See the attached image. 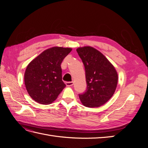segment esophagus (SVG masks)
<instances>
[{"instance_id": "34e87169", "label": "esophagus", "mask_w": 148, "mask_h": 148, "mask_svg": "<svg viewBox=\"0 0 148 148\" xmlns=\"http://www.w3.org/2000/svg\"><path fill=\"white\" fill-rule=\"evenodd\" d=\"M66 85L67 86H71L73 85V82H66Z\"/></svg>"}]
</instances>
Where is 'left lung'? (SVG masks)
<instances>
[{
  "instance_id": "left-lung-1",
  "label": "left lung",
  "mask_w": 148,
  "mask_h": 148,
  "mask_svg": "<svg viewBox=\"0 0 148 148\" xmlns=\"http://www.w3.org/2000/svg\"><path fill=\"white\" fill-rule=\"evenodd\" d=\"M84 66L87 89L79 95L83 106L98 107L108 101L114 95L118 83L115 67L102 53L91 46L77 49Z\"/></svg>"
}]
</instances>
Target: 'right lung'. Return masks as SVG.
Here are the masks:
<instances>
[{
	"instance_id": "add662e5",
	"label": "right lung",
	"mask_w": 148,
	"mask_h": 148,
	"mask_svg": "<svg viewBox=\"0 0 148 148\" xmlns=\"http://www.w3.org/2000/svg\"><path fill=\"white\" fill-rule=\"evenodd\" d=\"M71 50L62 47L49 48L28 64L25 84L34 101L42 104H51L66 86L62 81L61 64Z\"/></svg>"
}]
</instances>
